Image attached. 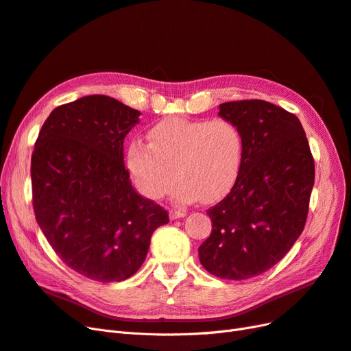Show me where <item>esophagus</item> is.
Listing matches in <instances>:
<instances>
[{"label":"esophagus","instance_id":"1","mask_svg":"<svg viewBox=\"0 0 351 351\" xmlns=\"http://www.w3.org/2000/svg\"><path fill=\"white\" fill-rule=\"evenodd\" d=\"M186 216V210H181V209H173L170 210V219L174 221V219H180V217H184Z\"/></svg>","mask_w":351,"mask_h":351}]
</instances>
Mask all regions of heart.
Masks as SVG:
<instances>
[{"mask_svg":"<svg viewBox=\"0 0 351 351\" xmlns=\"http://www.w3.org/2000/svg\"><path fill=\"white\" fill-rule=\"evenodd\" d=\"M149 141L128 143L126 167L142 195L152 200L167 196L178 177L177 202H217L243 170L244 136L228 119H165L149 130Z\"/></svg>","mask_w":351,"mask_h":351,"instance_id":"obj_1","label":"heart"}]
</instances>
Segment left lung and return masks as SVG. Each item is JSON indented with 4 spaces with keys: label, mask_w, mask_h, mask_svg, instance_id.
Listing matches in <instances>:
<instances>
[{
    "label": "left lung",
    "mask_w": 351,
    "mask_h": 351,
    "mask_svg": "<svg viewBox=\"0 0 351 351\" xmlns=\"http://www.w3.org/2000/svg\"><path fill=\"white\" fill-rule=\"evenodd\" d=\"M219 116L244 136V164L229 195L208 210L210 237L199 260L228 280L258 276L279 263L304 231L315 165L299 119L264 100L229 101Z\"/></svg>",
    "instance_id": "obj_1"
}]
</instances>
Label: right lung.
Returning <instances> with one entry per match:
<instances>
[{
	"mask_svg": "<svg viewBox=\"0 0 351 351\" xmlns=\"http://www.w3.org/2000/svg\"><path fill=\"white\" fill-rule=\"evenodd\" d=\"M141 112L107 95L59 106L32 155L33 209L68 267L103 283L134 276L151 237L168 223L160 204L132 187L123 141Z\"/></svg>",
	"mask_w": 351,
	"mask_h": 351,
	"instance_id": "right-lung-1",
	"label": "right lung"
}]
</instances>
